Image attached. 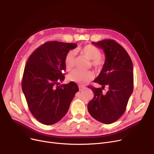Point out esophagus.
Segmentation results:
<instances>
[{
  "label": "esophagus",
  "instance_id": "34e87169",
  "mask_svg": "<svg viewBox=\"0 0 154 154\" xmlns=\"http://www.w3.org/2000/svg\"><path fill=\"white\" fill-rule=\"evenodd\" d=\"M79 91H82L84 88H85V87L82 86V85H79Z\"/></svg>",
  "mask_w": 154,
  "mask_h": 154
}]
</instances>
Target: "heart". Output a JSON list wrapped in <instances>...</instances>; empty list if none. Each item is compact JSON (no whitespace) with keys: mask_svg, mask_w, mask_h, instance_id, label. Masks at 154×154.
I'll list each match as a JSON object with an SVG mask.
<instances>
[{"mask_svg":"<svg viewBox=\"0 0 154 154\" xmlns=\"http://www.w3.org/2000/svg\"><path fill=\"white\" fill-rule=\"evenodd\" d=\"M80 52L88 59L91 60V65L95 71L101 70L106 64V59L101 56V51L91 44H88L80 48ZM65 66L67 70H71L75 65V53L70 51L67 53L64 58ZM94 79L92 72H84L79 70L72 71L68 75V79L71 82L78 84H84Z\"/></svg>","mask_w":154,"mask_h":154,"instance_id":"obj_1","label":"heart"}]
</instances>
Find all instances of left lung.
<instances>
[{
    "label": "left lung",
    "mask_w": 154,
    "mask_h": 154,
    "mask_svg": "<svg viewBox=\"0 0 154 154\" xmlns=\"http://www.w3.org/2000/svg\"><path fill=\"white\" fill-rule=\"evenodd\" d=\"M92 44L103 50L106 64L94 82L102 88L88 86L94 92V98L87 109L91 116L99 122L110 124L122 116L133 92V64L125 48L114 40L105 39ZM107 86L108 91L102 90Z\"/></svg>",
    "instance_id": "8db88e82"
}]
</instances>
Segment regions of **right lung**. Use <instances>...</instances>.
Returning <instances> with one entry per match:
<instances>
[{
	"instance_id": "right-lung-1",
	"label": "right lung",
	"mask_w": 154,
	"mask_h": 154,
	"mask_svg": "<svg viewBox=\"0 0 154 154\" xmlns=\"http://www.w3.org/2000/svg\"><path fill=\"white\" fill-rule=\"evenodd\" d=\"M77 44L50 41L32 53L24 69L22 88L31 114L45 125L60 120L67 112L79 87L65 79V56Z\"/></svg>"
}]
</instances>
